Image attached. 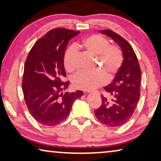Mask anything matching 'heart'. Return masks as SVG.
I'll list each match as a JSON object with an SVG mask.
<instances>
[{"mask_svg": "<svg viewBox=\"0 0 161 161\" xmlns=\"http://www.w3.org/2000/svg\"><path fill=\"white\" fill-rule=\"evenodd\" d=\"M92 56H97L99 63L104 65L108 70L109 76L115 74L122 64L123 56L122 50L116 45H109L107 39L100 35L94 34L88 36L78 45ZM75 50L73 47L67 50L64 58V65L69 72L75 71ZM107 82V78L102 72H80L72 79L74 86L84 91H91L104 85Z\"/></svg>", "mask_w": 161, "mask_h": 161, "instance_id": "obj_1", "label": "heart"}]
</instances>
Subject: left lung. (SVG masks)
I'll return each instance as SVG.
<instances>
[{
	"mask_svg": "<svg viewBox=\"0 0 161 161\" xmlns=\"http://www.w3.org/2000/svg\"><path fill=\"white\" fill-rule=\"evenodd\" d=\"M101 33L119 45L124 60L112 83L104 87L110 98L101 96L102 104L94 113L97 119L107 126L119 127L130 119L137 105L142 71L137 56L126 39L108 29Z\"/></svg>",
	"mask_w": 161,
	"mask_h": 161,
	"instance_id": "1",
	"label": "left lung"
}]
</instances>
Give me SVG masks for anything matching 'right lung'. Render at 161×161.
<instances>
[{
    "label": "right lung",
    "instance_id": "add662e5",
    "mask_svg": "<svg viewBox=\"0 0 161 161\" xmlns=\"http://www.w3.org/2000/svg\"><path fill=\"white\" fill-rule=\"evenodd\" d=\"M80 31L54 28L39 39L26 58L22 82L25 104L31 116L46 126H54L67 117L82 91L63 93L69 84L64 57L68 42Z\"/></svg>",
    "mask_w": 161,
    "mask_h": 161
}]
</instances>
